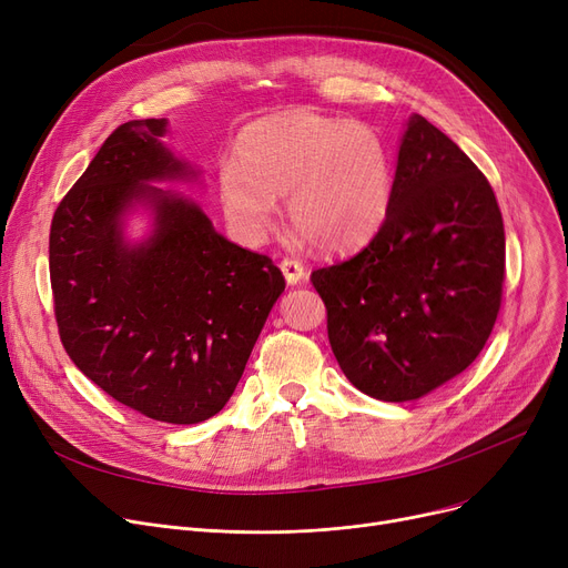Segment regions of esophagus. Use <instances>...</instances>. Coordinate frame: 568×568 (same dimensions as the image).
I'll return each mask as SVG.
<instances>
[{"instance_id":"obj_1","label":"esophagus","mask_w":568,"mask_h":568,"mask_svg":"<svg viewBox=\"0 0 568 568\" xmlns=\"http://www.w3.org/2000/svg\"><path fill=\"white\" fill-rule=\"evenodd\" d=\"M281 272L287 281V285H296L306 278V266L302 260H296V257H285L281 262Z\"/></svg>"}]
</instances>
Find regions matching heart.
<instances>
[{
    "instance_id": "obj_1",
    "label": "heart",
    "mask_w": 568,
    "mask_h": 568,
    "mask_svg": "<svg viewBox=\"0 0 568 568\" xmlns=\"http://www.w3.org/2000/svg\"><path fill=\"white\" fill-rule=\"evenodd\" d=\"M392 146L373 126L311 110L257 119L236 138V163L219 170V197L232 232L262 244L274 230L276 197L287 219L329 253L354 251L392 214Z\"/></svg>"
}]
</instances>
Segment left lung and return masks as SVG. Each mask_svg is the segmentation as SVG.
I'll return each mask as SVG.
<instances>
[{
  "label": "left lung",
  "mask_w": 568,
  "mask_h": 568,
  "mask_svg": "<svg viewBox=\"0 0 568 568\" xmlns=\"http://www.w3.org/2000/svg\"><path fill=\"white\" fill-rule=\"evenodd\" d=\"M504 253L488 179L412 114L389 219L362 253L311 276L345 377L371 398L405 403L460 375L495 326Z\"/></svg>",
  "instance_id": "8db88e82"
}]
</instances>
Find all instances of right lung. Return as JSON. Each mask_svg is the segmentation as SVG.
Listing matches in <instances>:
<instances>
[{
    "mask_svg": "<svg viewBox=\"0 0 568 568\" xmlns=\"http://www.w3.org/2000/svg\"><path fill=\"white\" fill-rule=\"evenodd\" d=\"M165 133L168 119H138L103 142L52 216L50 283L71 362L122 405L189 426L234 394L285 278L195 200L154 186L200 176ZM138 207L153 227L133 243Z\"/></svg>",
    "mask_w": 568,
    "mask_h": 568,
    "instance_id": "obj_1",
    "label": "right lung"
}]
</instances>
